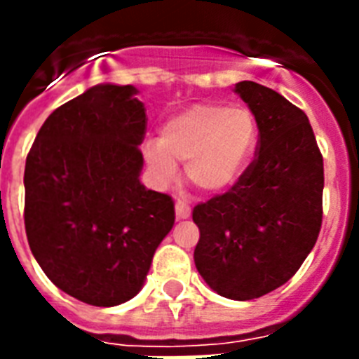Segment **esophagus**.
Masks as SVG:
<instances>
[{
	"mask_svg": "<svg viewBox=\"0 0 359 359\" xmlns=\"http://www.w3.org/2000/svg\"><path fill=\"white\" fill-rule=\"evenodd\" d=\"M175 214H177V218L179 219H188L191 216L190 205L186 201H182V199H179V201L175 203Z\"/></svg>",
	"mask_w": 359,
	"mask_h": 359,
	"instance_id": "34e87169",
	"label": "esophagus"
}]
</instances>
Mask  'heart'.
<instances>
[{
  "mask_svg": "<svg viewBox=\"0 0 359 359\" xmlns=\"http://www.w3.org/2000/svg\"><path fill=\"white\" fill-rule=\"evenodd\" d=\"M257 123L250 109L196 104L162 126L160 140H147L143 156L160 184H168L186 162V177L203 191L229 188L255 149Z\"/></svg>",
  "mask_w": 359,
  "mask_h": 359,
  "instance_id": "1",
  "label": "heart"
}]
</instances>
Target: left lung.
Wrapping results in <instances>:
<instances>
[{"label":"left lung","instance_id":"obj_1","mask_svg":"<svg viewBox=\"0 0 359 359\" xmlns=\"http://www.w3.org/2000/svg\"><path fill=\"white\" fill-rule=\"evenodd\" d=\"M235 93L259 128L255 160L229 191L194 208L197 272L229 300L287 283L323 225L324 163L307 115L273 89L240 81Z\"/></svg>","mask_w":359,"mask_h":359}]
</instances>
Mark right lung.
<instances>
[{
  "mask_svg": "<svg viewBox=\"0 0 359 359\" xmlns=\"http://www.w3.org/2000/svg\"><path fill=\"white\" fill-rule=\"evenodd\" d=\"M100 83L59 106L25 160V235L55 287L89 306L134 298L175 224L168 194L140 182L145 106Z\"/></svg>",
  "mask_w": 359,
  "mask_h": 359,
  "instance_id": "right-lung-1",
  "label": "right lung"
}]
</instances>
